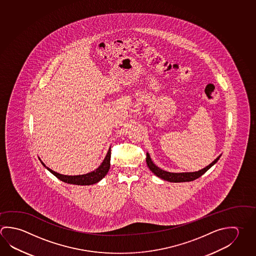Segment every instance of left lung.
Wrapping results in <instances>:
<instances>
[{
    "label": "left lung",
    "mask_w": 256,
    "mask_h": 256,
    "mask_svg": "<svg viewBox=\"0 0 256 256\" xmlns=\"http://www.w3.org/2000/svg\"><path fill=\"white\" fill-rule=\"evenodd\" d=\"M220 157H218L215 161L212 162L210 166H206L204 169L198 170V172H180V174H176V172H169L166 170H162L159 167H157L154 162H152L149 154H146V164H148V168L152 170L154 174L160 177L161 179L166 180L170 182H192L194 180L200 178L202 175L204 174L206 170L210 168L211 166H214L216 162L218 161Z\"/></svg>",
    "instance_id": "left-lung-1"
}]
</instances>
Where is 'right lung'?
<instances>
[{"mask_svg": "<svg viewBox=\"0 0 256 256\" xmlns=\"http://www.w3.org/2000/svg\"><path fill=\"white\" fill-rule=\"evenodd\" d=\"M110 149L108 150L107 156L105 157L102 164L96 169L92 170V172L86 174L82 175H74V176H68V175L60 174L56 172L54 170H51L48 167L42 162V164L45 166L48 170H50L51 174L58 177L59 180H61L62 182H64L66 184H76V185H90V184H94L98 182L99 180L102 179L105 175L107 174L110 167Z\"/></svg>", "mask_w": 256, "mask_h": 256, "instance_id": "1", "label": "right lung"}]
</instances>
